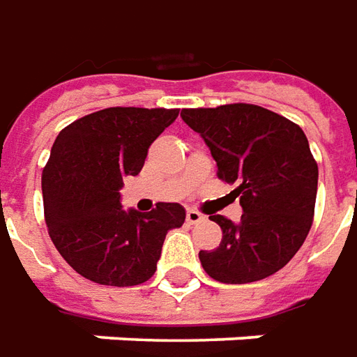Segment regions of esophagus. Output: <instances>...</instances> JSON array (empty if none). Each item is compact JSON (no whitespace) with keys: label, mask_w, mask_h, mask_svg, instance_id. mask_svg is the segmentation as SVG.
Instances as JSON below:
<instances>
[{"label":"esophagus","mask_w":357,"mask_h":357,"mask_svg":"<svg viewBox=\"0 0 357 357\" xmlns=\"http://www.w3.org/2000/svg\"><path fill=\"white\" fill-rule=\"evenodd\" d=\"M206 220V215L200 213L198 210H186V221L190 223V225H196V223H200V221Z\"/></svg>","instance_id":"1"}]
</instances>
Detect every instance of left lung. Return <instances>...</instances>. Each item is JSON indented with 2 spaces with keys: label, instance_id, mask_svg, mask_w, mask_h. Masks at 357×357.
<instances>
[{
  "label": "left lung",
  "instance_id": "8db88e82",
  "mask_svg": "<svg viewBox=\"0 0 357 357\" xmlns=\"http://www.w3.org/2000/svg\"><path fill=\"white\" fill-rule=\"evenodd\" d=\"M183 120L204 137L223 183L243 206L235 225L221 227L218 249L200 250L206 274L223 284H249L276 274L301 249L313 225L319 167L305 132L268 108L247 102L183 108Z\"/></svg>",
  "mask_w": 357,
  "mask_h": 357
}]
</instances>
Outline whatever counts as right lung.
Here are the masks:
<instances>
[{
	"mask_svg": "<svg viewBox=\"0 0 357 357\" xmlns=\"http://www.w3.org/2000/svg\"><path fill=\"white\" fill-rule=\"evenodd\" d=\"M178 108L110 107L61 130L43 169L44 220L54 247L77 274L102 286H137L153 276L167 231L181 227V204L124 211L120 188Z\"/></svg>",
	"mask_w": 357,
	"mask_h": 357,
	"instance_id": "right-lung-1",
	"label": "right lung"
}]
</instances>
